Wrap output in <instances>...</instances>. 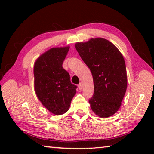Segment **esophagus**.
<instances>
[{
	"mask_svg": "<svg viewBox=\"0 0 154 154\" xmlns=\"http://www.w3.org/2000/svg\"><path fill=\"white\" fill-rule=\"evenodd\" d=\"M82 87H83V85H82V83H79V85H78V88H79V89H82Z\"/></svg>",
	"mask_w": 154,
	"mask_h": 154,
	"instance_id": "esophagus-1",
	"label": "esophagus"
}]
</instances>
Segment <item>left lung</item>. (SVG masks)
Wrapping results in <instances>:
<instances>
[{
	"label": "left lung",
	"instance_id": "obj_1",
	"mask_svg": "<svg viewBox=\"0 0 154 154\" xmlns=\"http://www.w3.org/2000/svg\"><path fill=\"white\" fill-rule=\"evenodd\" d=\"M75 48L90 69L94 94L89 100L98 116L109 118L119 110L127 89L125 61L119 49L103 38L77 42Z\"/></svg>",
	"mask_w": 154,
	"mask_h": 154
}]
</instances>
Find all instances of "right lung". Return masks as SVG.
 Segmentation results:
<instances>
[{
  "label": "right lung",
  "instance_id": "obj_1",
  "mask_svg": "<svg viewBox=\"0 0 154 154\" xmlns=\"http://www.w3.org/2000/svg\"><path fill=\"white\" fill-rule=\"evenodd\" d=\"M69 45L52 48L42 54L34 65V87L35 94L45 109L55 115H61L69 109L76 94L77 86L62 64Z\"/></svg>",
  "mask_w": 154,
  "mask_h": 154
}]
</instances>
